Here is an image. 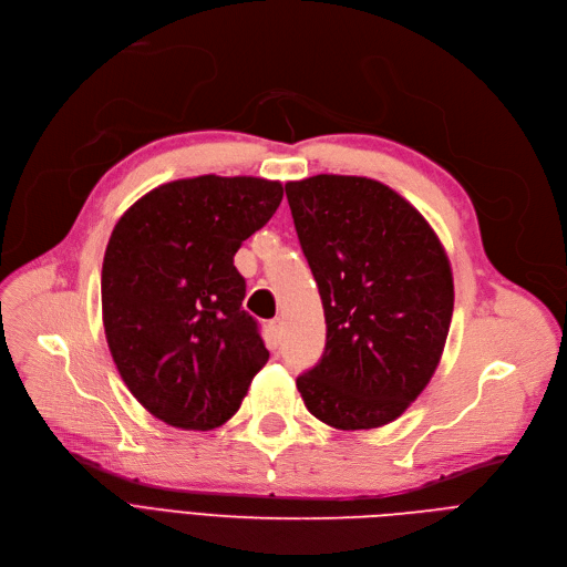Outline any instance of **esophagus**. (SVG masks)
Here are the masks:
<instances>
[{
  "label": "esophagus",
  "mask_w": 567,
  "mask_h": 567,
  "mask_svg": "<svg viewBox=\"0 0 567 567\" xmlns=\"http://www.w3.org/2000/svg\"><path fill=\"white\" fill-rule=\"evenodd\" d=\"M280 342H282V321L274 319L271 323H268V347L278 349Z\"/></svg>",
  "instance_id": "esophagus-1"
}]
</instances>
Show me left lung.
I'll return each instance as SVG.
<instances>
[{
    "label": "left lung",
    "mask_w": 567,
    "mask_h": 567,
    "mask_svg": "<svg viewBox=\"0 0 567 567\" xmlns=\"http://www.w3.org/2000/svg\"><path fill=\"white\" fill-rule=\"evenodd\" d=\"M285 193L326 317V349L296 389L336 430L389 425L441 361L455 303L449 255L374 178L317 174Z\"/></svg>",
    "instance_id": "left-lung-1"
}]
</instances>
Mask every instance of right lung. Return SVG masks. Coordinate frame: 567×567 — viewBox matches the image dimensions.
<instances>
[{
	"label": "right lung",
	"mask_w": 567,
	"mask_h": 567,
	"mask_svg": "<svg viewBox=\"0 0 567 567\" xmlns=\"http://www.w3.org/2000/svg\"><path fill=\"white\" fill-rule=\"evenodd\" d=\"M280 202V182L204 174L154 188L114 225L101 276L105 338L128 391L158 421L220 427L266 365L234 255Z\"/></svg>",
	"instance_id": "right-lung-1"
}]
</instances>
